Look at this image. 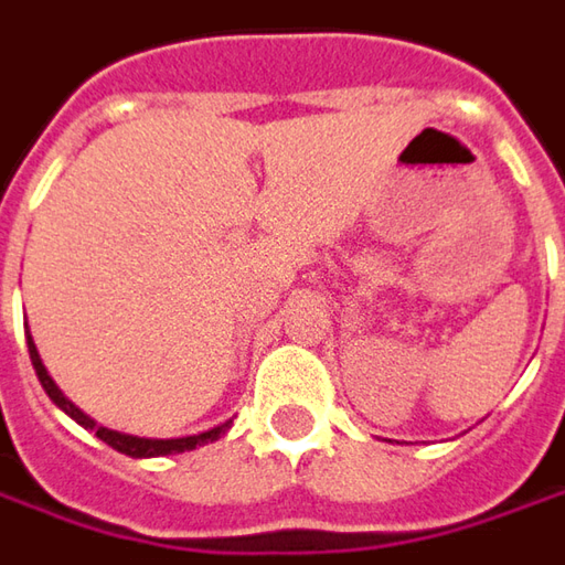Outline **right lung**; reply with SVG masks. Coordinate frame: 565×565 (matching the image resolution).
Masks as SVG:
<instances>
[{
  "instance_id": "obj_1",
  "label": "right lung",
  "mask_w": 565,
  "mask_h": 565,
  "mask_svg": "<svg viewBox=\"0 0 565 565\" xmlns=\"http://www.w3.org/2000/svg\"><path fill=\"white\" fill-rule=\"evenodd\" d=\"M26 351H30V361H33V370H36V376L43 382L45 395L55 401V407H62L64 414L71 416V419H77L83 429H89V433H96V438H102L105 445H111L120 454H127V457H164V454H183V450H195L207 445V441H217L226 429H230V419L221 423V426H214V429H207L202 435H185V438H139V435H124L115 433V429H105V426H98L93 416H86L79 411L77 404H71L64 392L55 385V380L45 373L43 361H40V351H36V344L33 339L26 335Z\"/></svg>"
}]
</instances>
